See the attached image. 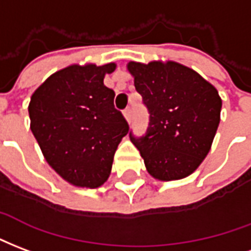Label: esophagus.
<instances>
[{"label":"esophagus","instance_id":"esophagus-1","mask_svg":"<svg viewBox=\"0 0 251 251\" xmlns=\"http://www.w3.org/2000/svg\"><path fill=\"white\" fill-rule=\"evenodd\" d=\"M123 113H124V118L127 119V122L129 123V122H131V118H132V111H131V108L129 107L126 108V109L123 111Z\"/></svg>","mask_w":251,"mask_h":251}]
</instances>
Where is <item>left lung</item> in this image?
Returning <instances> with one entry per match:
<instances>
[{"mask_svg": "<svg viewBox=\"0 0 251 251\" xmlns=\"http://www.w3.org/2000/svg\"><path fill=\"white\" fill-rule=\"evenodd\" d=\"M127 67L150 112L146 135L135 138L129 132L147 171L166 182L186 178L211 148L222 108L218 91L174 61H131Z\"/></svg>", "mask_w": 251, "mask_h": 251, "instance_id": "8db88e82", "label": "left lung"}]
</instances>
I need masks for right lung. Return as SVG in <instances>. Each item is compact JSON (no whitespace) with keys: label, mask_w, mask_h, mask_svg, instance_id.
<instances>
[{"label":"right lung","mask_w":251,"mask_h":251,"mask_svg":"<svg viewBox=\"0 0 251 251\" xmlns=\"http://www.w3.org/2000/svg\"><path fill=\"white\" fill-rule=\"evenodd\" d=\"M116 64L69 65L49 76L29 103L30 129L49 166L73 186L96 188L111 174L128 123L104 76Z\"/></svg>","instance_id":"1"}]
</instances>
